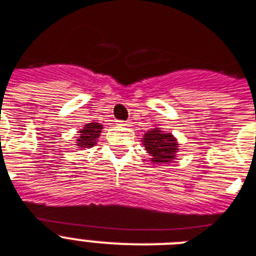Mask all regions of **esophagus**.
<instances>
[{
    "instance_id": "obj_1",
    "label": "esophagus",
    "mask_w": 256,
    "mask_h": 256,
    "mask_svg": "<svg viewBox=\"0 0 256 256\" xmlns=\"http://www.w3.org/2000/svg\"><path fill=\"white\" fill-rule=\"evenodd\" d=\"M119 126H132V123H130V122H119Z\"/></svg>"
}]
</instances>
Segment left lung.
I'll use <instances>...</instances> for the list:
<instances>
[{"instance_id":"1","label":"left lung","mask_w":256,"mask_h":256,"mask_svg":"<svg viewBox=\"0 0 256 256\" xmlns=\"http://www.w3.org/2000/svg\"><path fill=\"white\" fill-rule=\"evenodd\" d=\"M146 152L150 156L154 164H162L172 162L179 152L178 140L170 132H164L161 128H152L142 136L141 140Z\"/></svg>"}]
</instances>
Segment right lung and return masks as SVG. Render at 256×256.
<instances>
[{
    "label": "right lung",
    "mask_w": 256,
    "mask_h": 256,
    "mask_svg": "<svg viewBox=\"0 0 256 256\" xmlns=\"http://www.w3.org/2000/svg\"><path fill=\"white\" fill-rule=\"evenodd\" d=\"M103 126L99 123H88L82 130H78L76 146L78 149H90L96 145L98 138L102 133Z\"/></svg>",
    "instance_id": "right-lung-1"
}]
</instances>
